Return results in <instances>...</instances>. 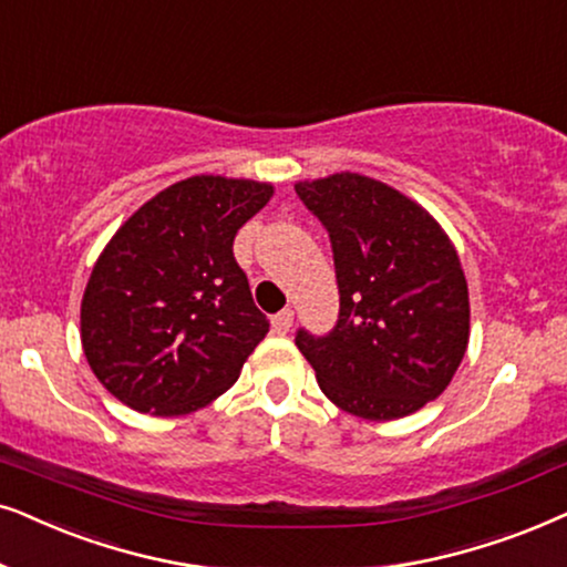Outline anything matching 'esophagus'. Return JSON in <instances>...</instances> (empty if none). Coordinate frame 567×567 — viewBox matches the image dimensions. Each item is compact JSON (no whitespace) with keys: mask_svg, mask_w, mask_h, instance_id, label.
I'll use <instances>...</instances> for the list:
<instances>
[{"mask_svg":"<svg viewBox=\"0 0 567 567\" xmlns=\"http://www.w3.org/2000/svg\"><path fill=\"white\" fill-rule=\"evenodd\" d=\"M291 326H293V310H289V307H286V310H281L278 315H274V330L278 336L289 333Z\"/></svg>","mask_w":567,"mask_h":567,"instance_id":"34e87169","label":"esophagus"}]
</instances>
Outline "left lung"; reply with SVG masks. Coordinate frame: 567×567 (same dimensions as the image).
I'll use <instances>...</instances> for the list:
<instances>
[{
  "instance_id": "obj_1",
  "label": "left lung",
  "mask_w": 567,
  "mask_h": 567,
  "mask_svg": "<svg viewBox=\"0 0 567 567\" xmlns=\"http://www.w3.org/2000/svg\"><path fill=\"white\" fill-rule=\"evenodd\" d=\"M299 200L333 249L338 320L297 330L322 393L374 422L435 401L468 343V289L437 220L399 189L362 174L299 182Z\"/></svg>"
}]
</instances>
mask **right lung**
Masks as SVG:
<instances>
[{
	"label": "right lung",
	"instance_id": "1",
	"mask_svg": "<svg viewBox=\"0 0 567 567\" xmlns=\"http://www.w3.org/2000/svg\"><path fill=\"white\" fill-rule=\"evenodd\" d=\"M274 187L189 176L114 234L80 307V338L101 385L130 409L179 416L237 382L268 333L234 237Z\"/></svg>",
	"mask_w": 567,
	"mask_h": 567
}]
</instances>
